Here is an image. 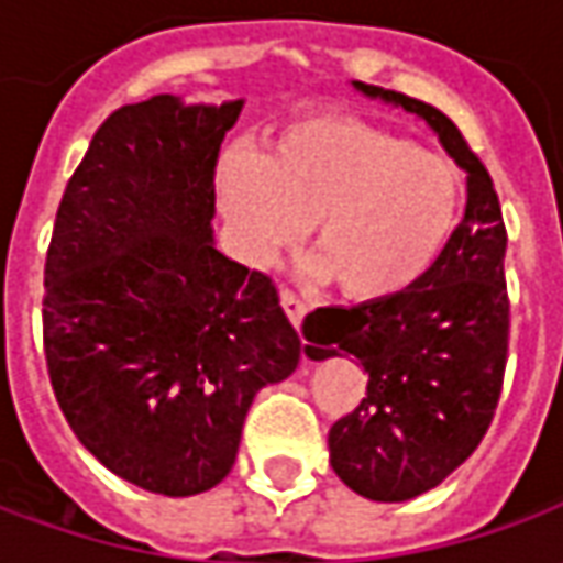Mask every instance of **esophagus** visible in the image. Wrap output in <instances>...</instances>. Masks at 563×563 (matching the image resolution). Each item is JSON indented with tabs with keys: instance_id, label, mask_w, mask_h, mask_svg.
<instances>
[{
	"instance_id": "esophagus-1",
	"label": "esophagus",
	"mask_w": 563,
	"mask_h": 563,
	"mask_svg": "<svg viewBox=\"0 0 563 563\" xmlns=\"http://www.w3.org/2000/svg\"><path fill=\"white\" fill-rule=\"evenodd\" d=\"M282 306H285L288 319L294 321V328H300V324H303L306 309H309V306H306L303 300H300V297H297V294H294L290 288H282Z\"/></svg>"
}]
</instances>
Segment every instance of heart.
I'll use <instances>...</instances> for the list:
<instances>
[{
	"mask_svg": "<svg viewBox=\"0 0 563 563\" xmlns=\"http://www.w3.org/2000/svg\"><path fill=\"white\" fill-rule=\"evenodd\" d=\"M220 208L244 257L300 239L319 273L355 303L417 288L448 251L463 205L460 170L438 153L355 115L319 112L282 125L254 158H227Z\"/></svg>",
	"mask_w": 563,
	"mask_h": 563,
	"instance_id": "1",
	"label": "heart"
}]
</instances>
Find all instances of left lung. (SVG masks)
Wrapping results in <instances>:
<instances>
[{"instance_id":"1","label":"left lung","mask_w":563,"mask_h":563,"mask_svg":"<svg viewBox=\"0 0 563 563\" xmlns=\"http://www.w3.org/2000/svg\"><path fill=\"white\" fill-rule=\"evenodd\" d=\"M355 88L420 115L468 174L466 217L417 288L383 303L321 306L303 321L309 358L343 349L367 371L362 405L331 426L333 472L367 499L401 503L463 466L490 429L509 358V239L490 174L444 112L379 85Z\"/></svg>"}]
</instances>
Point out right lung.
Listing matches in <instances>:
<instances>
[{
    "label": "right lung",
    "instance_id": "1",
    "mask_svg": "<svg viewBox=\"0 0 563 563\" xmlns=\"http://www.w3.org/2000/svg\"><path fill=\"white\" fill-rule=\"evenodd\" d=\"M242 100L156 95L97 128L45 257L42 340L85 451L150 494L230 475L247 407L294 374L273 278L214 247V174Z\"/></svg>",
    "mask_w": 563,
    "mask_h": 563
}]
</instances>
